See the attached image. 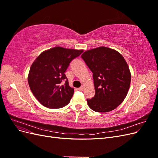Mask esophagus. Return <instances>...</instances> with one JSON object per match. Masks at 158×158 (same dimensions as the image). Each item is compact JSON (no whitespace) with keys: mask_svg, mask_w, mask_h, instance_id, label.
Here are the masks:
<instances>
[{"mask_svg":"<svg viewBox=\"0 0 158 158\" xmlns=\"http://www.w3.org/2000/svg\"><path fill=\"white\" fill-rule=\"evenodd\" d=\"M84 89V86H81V87H80V88H78V90L81 91V92H82V91H83Z\"/></svg>","mask_w":158,"mask_h":158,"instance_id":"obj_1","label":"esophagus"}]
</instances>
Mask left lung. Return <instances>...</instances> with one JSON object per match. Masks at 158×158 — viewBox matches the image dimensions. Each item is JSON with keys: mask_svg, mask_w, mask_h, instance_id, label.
I'll use <instances>...</instances> for the list:
<instances>
[{"mask_svg": "<svg viewBox=\"0 0 158 158\" xmlns=\"http://www.w3.org/2000/svg\"><path fill=\"white\" fill-rule=\"evenodd\" d=\"M93 73L95 95L87 99L88 106L99 113L111 111L126 98L131 74L125 59L116 50L99 47L81 55Z\"/></svg>", "mask_w": 158, "mask_h": 158, "instance_id": "8db88e82", "label": "left lung"}]
</instances>
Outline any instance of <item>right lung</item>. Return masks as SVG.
Returning a JSON list of instances; mask_svg holds the SVG:
<instances>
[{"label":"right lung","instance_id":"obj_1","mask_svg":"<svg viewBox=\"0 0 158 158\" xmlns=\"http://www.w3.org/2000/svg\"><path fill=\"white\" fill-rule=\"evenodd\" d=\"M82 52L55 47L37 57L31 66L27 80L33 94L41 105L57 109L69 103L74 88L70 87L64 73L72 60Z\"/></svg>","mask_w":158,"mask_h":158}]
</instances>
